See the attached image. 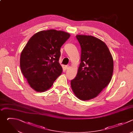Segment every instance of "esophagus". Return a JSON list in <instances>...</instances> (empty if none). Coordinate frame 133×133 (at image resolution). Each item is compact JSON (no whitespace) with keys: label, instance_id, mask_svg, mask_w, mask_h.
I'll return each instance as SVG.
<instances>
[{"label":"esophagus","instance_id":"1","mask_svg":"<svg viewBox=\"0 0 133 133\" xmlns=\"http://www.w3.org/2000/svg\"><path fill=\"white\" fill-rule=\"evenodd\" d=\"M69 67H70V66H69V65H65V66H64V68H65V70H67V69H68L69 68Z\"/></svg>","mask_w":133,"mask_h":133}]
</instances>
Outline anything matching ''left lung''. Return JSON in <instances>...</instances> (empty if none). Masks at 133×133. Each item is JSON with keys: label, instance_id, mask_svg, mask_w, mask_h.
<instances>
[{"label": "left lung", "instance_id": "left-lung-1", "mask_svg": "<svg viewBox=\"0 0 133 133\" xmlns=\"http://www.w3.org/2000/svg\"><path fill=\"white\" fill-rule=\"evenodd\" d=\"M76 37L81 47V62L71 86L78 99L89 100L96 97L110 83L113 60L108 47L101 40L90 35Z\"/></svg>", "mask_w": 133, "mask_h": 133}]
</instances>
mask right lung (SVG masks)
I'll use <instances>...</instances> for the list:
<instances>
[{
    "mask_svg": "<svg viewBox=\"0 0 133 133\" xmlns=\"http://www.w3.org/2000/svg\"><path fill=\"white\" fill-rule=\"evenodd\" d=\"M70 37L69 33L62 31H42L35 34L23 48L20 60L21 70L36 91L47 90L61 74L60 48Z\"/></svg>",
    "mask_w": 133,
    "mask_h": 133,
    "instance_id": "right-lung-1",
    "label": "right lung"
}]
</instances>
